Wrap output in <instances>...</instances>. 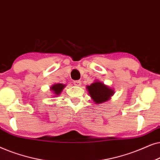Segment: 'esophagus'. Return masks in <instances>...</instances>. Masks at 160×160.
<instances>
[{"instance_id":"esophagus-1","label":"esophagus","mask_w":160,"mask_h":160,"mask_svg":"<svg viewBox=\"0 0 160 160\" xmlns=\"http://www.w3.org/2000/svg\"><path fill=\"white\" fill-rule=\"evenodd\" d=\"M74 85L76 86H81V81L80 80H75V81H74Z\"/></svg>"}]
</instances>
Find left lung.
<instances>
[{
	"label": "left lung",
	"mask_w": 160,
	"mask_h": 160,
	"mask_svg": "<svg viewBox=\"0 0 160 160\" xmlns=\"http://www.w3.org/2000/svg\"><path fill=\"white\" fill-rule=\"evenodd\" d=\"M86 89L91 100H93L97 105L108 101L115 93L113 88L100 82L99 80H96L90 86H87Z\"/></svg>",
	"instance_id": "1"
}]
</instances>
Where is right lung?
Segmentation results:
<instances>
[{
    "instance_id": "obj_1",
    "label": "right lung",
    "mask_w": 160,
    "mask_h": 160,
    "mask_svg": "<svg viewBox=\"0 0 160 160\" xmlns=\"http://www.w3.org/2000/svg\"><path fill=\"white\" fill-rule=\"evenodd\" d=\"M66 85L62 83H57L52 85L50 87V91H52L53 97H57V96L60 95V93L62 92L63 89L65 88Z\"/></svg>"
}]
</instances>
